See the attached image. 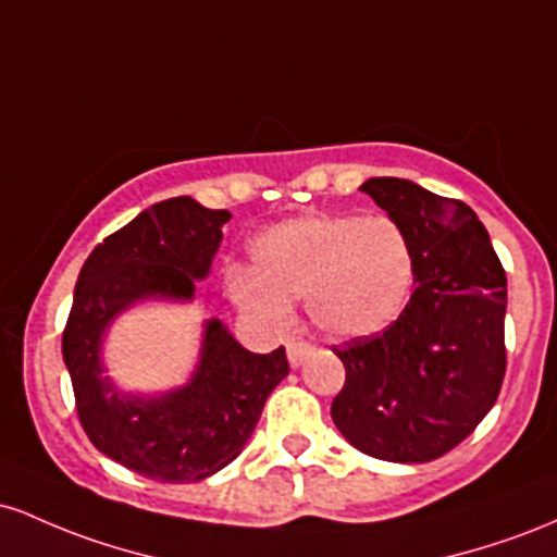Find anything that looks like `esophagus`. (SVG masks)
Instances as JSON below:
<instances>
[{"mask_svg":"<svg viewBox=\"0 0 557 557\" xmlns=\"http://www.w3.org/2000/svg\"><path fill=\"white\" fill-rule=\"evenodd\" d=\"M311 345L304 343V341H290L287 343V361H290V367H300L306 359L311 356Z\"/></svg>","mask_w":557,"mask_h":557,"instance_id":"obj_1","label":"esophagus"}]
</instances>
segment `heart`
<instances>
[{"instance_id": "obj_1", "label": "heart", "mask_w": 557, "mask_h": 557, "mask_svg": "<svg viewBox=\"0 0 557 557\" xmlns=\"http://www.w3.org/2000/svg\"><path fill=\"white\" fill-rule=\"evenodd\" d=\"M251 253L257 272L233 270L227 277L238 309L283 330L293 300L306 298L314 327L343 341L389 327L417 272L411 240L389 216H298L261 233Z\"/></svg>"}]
</instances>
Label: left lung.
<instances>
[{
  "instance_id": "left-lung-1",
  "label": "left lung",
  "mask_w": 557,
  "mask_h": 557,
  "mask_svg": "<svg viewBox=\"0 0 557 557\" xmlns=\"http://www.w3.org/2000/svg\"><path fill=\"white\" fill-rule=\"evenodd\" d=\"M406 230L411 300L385 332L332 345L345 385L332 421L350 445L424 463L463 443L505 376V270L474 209L400 177L361 185Z\"/></svg>"
}]
</instances>
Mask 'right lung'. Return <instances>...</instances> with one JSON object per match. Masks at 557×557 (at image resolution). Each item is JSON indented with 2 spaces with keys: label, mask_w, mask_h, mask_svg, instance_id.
Here are the masks:
<instances>
[{
  "label": "right lung",
  "mask_w": 557,
  "mask_h": 557,
  "mask_svg": "<svg viewBox=\"0 0 557 557\" xmlns=\"http://www.w3.org/2000/svg\"><path fill=\"white\" fill-rule=\"evenodd\" d=\"M227 220L225 209H207L190 196L159 201L107 235L75 283L62 356L81 426L96 450L154 482H201L235 461L267 395L290 372L285 348L251 354L212 319L194 380L175 393L127 398L101 374V335L112 319L146 296H194Z\"/></svg>",
  "instance_id": "right-lung-1"
}]
</instances>
